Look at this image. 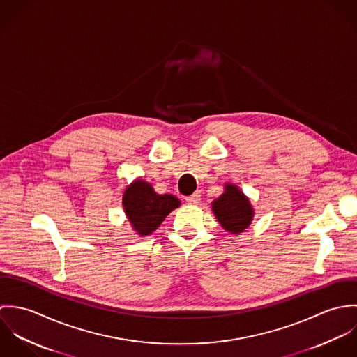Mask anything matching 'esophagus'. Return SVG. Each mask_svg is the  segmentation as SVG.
<instances>
[{
	"label": "esophagus",
	"instance_id": "esophagus-1",
	"mask_svg": "<svg viewBox=\"0 0 357 357\" xmlns=\"http://www.w3.org/2000/svg\"><path fill=\"white\" fill-rule=\"evenodd\" d=\"M185 201H187V204H199V201H201V194H199V192H195V194H192L191 197H187Z\"/></svg>",
	"mask_w": 357,
	"mask_h": 357
}]
</instances>
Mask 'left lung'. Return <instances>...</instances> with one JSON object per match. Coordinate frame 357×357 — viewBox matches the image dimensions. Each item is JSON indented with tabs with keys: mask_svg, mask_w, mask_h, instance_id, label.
<instances>
[{
	"mask_svg": "<svg viewBox=\"0 0 357 357\" xmlns=\"http://www.w3.org/2000/svg\"><path fill=\"white\" fill-rule=\"evenodd\" d=\"M211 208L220 225L235 235L243 232L255 215L249 198L234 184H225L224 194L213 201Z\"/></svg>",
	"mask_w": 357,
	"mask_h": 357,
	"instance_id": "1",
	"label": "left lung"
}]
</instances>
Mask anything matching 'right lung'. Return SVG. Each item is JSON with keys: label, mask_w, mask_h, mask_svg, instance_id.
<instances>
[{"label": "right lung", "mask_w": 357, "mask_h": 357, "mask_svg": "<svg viewBox=\"0 0 357 357\" xmlns=\"http://www.w3.org/2000/svg\"><path fill=\"white\" fill-rule=\"evenodd\" d=\"M122 206L133 229L140 236H147L162 224L166 215L180 206L174 195H159L153 185L143 180H135L126 187Z\"/></svg>", "instance_id": "add662e5"}]
</instances>
